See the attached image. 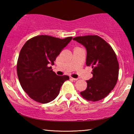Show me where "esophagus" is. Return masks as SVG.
<instances>
[{
	"instance_id": "obj_1",
	"label": "esophagus",
	"mask_w": 134,
	"mask_h": 134,
	"mask_svg": "<svg viewBox=\"0 0 134 134\" xmlns=\"http://www.w3.org/2000/svg\"><path fill=\"white\" fill-rule=\"evenodd\" d=\"M70 79H71V80H75V81H76V80H78V79L73 78V77H70Z\"/></svg>"
}]
</instances>
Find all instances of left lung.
Wrapping results in <instances>:
<instances>
[{
	"instance_id": "left-lung-1",
	"label": "left lung",
	"mask_w": 134,
	"mask_h": 134,
	"mask_svg": "<svg viewBox=\"0 0 134 134\" xmlns=\"http://www.w3.org/2000/svg\"><path fill=\"white\" fill-rule=\"evenodd\" d=\"M87 50L86 65L93 69V77L86 81L87 88L80 92L84 99L96 102L109 94L117 83L119 63L110 45L97 35H86L73 38Z\"/></svg>"
}]
</instances>
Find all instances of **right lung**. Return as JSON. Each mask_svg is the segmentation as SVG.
Listing matches in <instances>:
<instances>
[{"label": "right lung", "mask_w": 134, "mask_h": 134, "mask_svg": "<svg viewBox=\"0 0 134 134\" xmlns=\"http://www.w3.org/2000/svg\"><path fill=\"white\" fill-rule=\"evenodd\" d=\"M72 38L42 35L31 38L22 47L17 62V74L22 89L34 100L50 102L69 79L66 75H57L49 65L54 64L57 57Z\"/></svg>", "instance_id": "add662e5"}]
</instances>
